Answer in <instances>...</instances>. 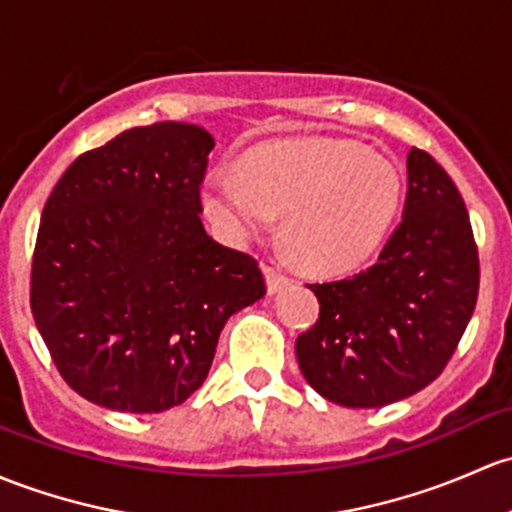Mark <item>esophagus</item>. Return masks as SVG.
Wrapping results in <instances>:
<instances>
[{
	"label": "esophagus",
	"mask_w": 512,
	"mask_h": 512,
	"mask_svg": "<svg viewBox=\"0 0 512 512\" xmlns=\"http://www.w3.org/2000/svg\"><path fill=\"white\" fill-rule=\"evenodd\" d=\"M265 279H267V292L270 294L282 292V289L289 284L287 274H282L277 267H272V265H265Z\"/></svg>",
	"instance_id": "1"
}]
</instances>
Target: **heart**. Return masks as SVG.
Instances as JSON below:
<instances>
[{
    "instance_id": "b5f03b06",
    "label": "heart",
    "mask_w": 512,
    "mask_h": 512,
    "mask_svg": "<svg viewBox=\"0 0 512 512\" xmlns=\"http://www.w3.org/2000/svg\"><path fill=\"white\" fill-rule=\"evenodd\" d=\"M201 198L225 240H260L282 218V238L306 270L341 272L368 260L390 233L402 176L355 142L304 139L245 154L238 179L211 174Z\"/></svg>"
}]
</instances>
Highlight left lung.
Instances as JSON below:
<instances>
[{
  "instance_id": "8db88e82",
  "label": "left lung",
  "mask_w": 512,
  "mask_h": 512,
  "mask_svg": "<svg viewBox=\"0 0 512 512\" xmlns=\"http://www.w3.org/2000/svg\"><path fill=\"white\" fill-rule=\"evenodd\" d=\"M319 321L297 338L306 383L343 407H385L439 378L478 297V252L459 188L407 154L400 225L368 270L311 284Z\"/></svg>"
}]
</instances>
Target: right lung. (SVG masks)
Segmentation results:
<instances>
[{"mask_svg": "<svg viewBox=\"0 0 512 512\" xmlns=\"http://www.w3.org/2000/svg\"><path fill=\"white\" fill-rule=\"evenodd\" d=\"M213 147L186 122L127 129L80 154L43 206L31 311L58 373L95 405L186 402L225 321L265 297L257 262L201 223Z\"/></svg>", "mask_w": 512, "mask_h": 512, "instance_id": "1", "label": "right lung"}]
</instances>
